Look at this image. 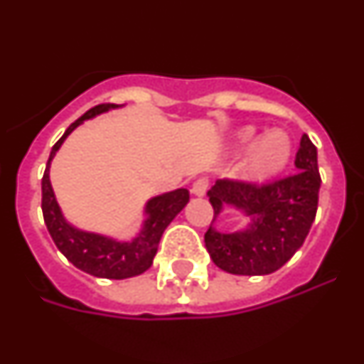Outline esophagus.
Listing matches in <instances>:
<instances>
[{"instance_id": "34e87169", "label": "esophagus", "mask_w": 364, "mask_h": 364, "mask_svg": "<svg viewBox=\"0 0 364 364\" xmlns=\"http://www.w3.org/2000/svg\"><path fill=\"white\" fill-rule=\"evenodd\" d=\"M208 180L205 178H198V180H195V182H193V186H191V193L193 195H197V197H204L205 195V191H208Z\"/></svg>"}]
</instances>
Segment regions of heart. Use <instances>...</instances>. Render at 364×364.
<instances>
[{
  "label": "heart",
  "mask_w": 364,
  "mask_h": 364,
  "mask_svg": "<svg viewBox=\"0 0 364 364\" xmlns=\"http://www.w3.org/2000/svg\"><path fill=\"white\" fill-rule=\"evenodd\" d=\"M255 131L253 127H244L239 133V140L244 147L252 146ZM291 156L290 136L281 129H273L259 142L252 162V173L257 178H266L279 173L288 164Z\"/></svg>",
  "instance_id": "obj_1"
}]
</instances>
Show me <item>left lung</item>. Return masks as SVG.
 <instances>
[{
  "mask_svg": "<svg viewBox=\"0 0 364 364\" xmlns=\"http://www.w3.org/2000/svg\"><path fill=\"white\" fill-rule=\"evenodd\" d=\"M294 175L269 184L217 180L208 191L213 221L224 205H233L250 217L246 230L222 234L213 222L204 242L220 269L233 275H268L295 255L306 239L317 213L321 175L317 147L302 134L295 154Z\"/></svg>",
  "mask_w": 364,
  "mask_h": 364,
  "instance_id": "1",
  "label": "left lung"
}]
</instances>
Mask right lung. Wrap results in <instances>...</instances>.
Instances as JSON below:
<instances>
[{
  "label": "right lung",
  "instance_id": "1",
  "mask_svg": "<svg viewBox=\"0 0 364 364\" xmlns=\"http://www.w3.org/2000/svg\"><path fill=\"white\" fill-rule=\"evenodd\" d=\"M117 107L118 105L114 104H102L89 109L83 117L73 122L63 133V136L54 144L49 162L45 167L43 178H41V211H43L45 226L49 230L54 244L67 257L69 262H73L76 268L89 273V275H95L100 279H117L118 281V279H129L134 275H140L151 268L162 233L171 224L173 218L184 210V205L189 202V191L182 188L151 198L146 204V211H144L146 220H144L142 230L129 242L114 240L111 237H105V235L82 231L65 220L56 202V197H54L53 186H50V162H53L56 151L62 147L63 140L80 124H83L89 118H95L96 114L107 112L109 109Z\"/></svg>",
  "mask_w": 364,
  "mask_h": 364
}]
</instances>
